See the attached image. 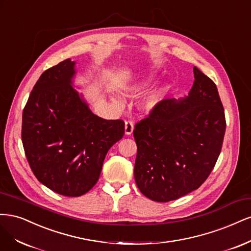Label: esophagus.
<instances>
[{
  "label": "esophagus",
  "mask_w": 251,
  "mask_h": 251,
  "mask_svg": "<svg viewBox=\"0 0 251 251\" xmlns=\"http://www.w3.org/2000/svg\"><path fill=\"white\" fill-rule=\"evenodd\" d=\"M133 131V123L131 122V121H126L125 122V133L127 135L131 134Z\"/></svg>",
  "instance_id": "obj_1"
}]
</instances>
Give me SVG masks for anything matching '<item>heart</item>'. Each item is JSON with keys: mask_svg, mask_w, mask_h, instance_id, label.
Returning <instances> with one entry per match:
<instances>
[{"mask_svg": "<svg viewBox=\"0 0 251 251\" xmlns=\"http://www.w3.org/2000/svg\"><path fill=\"white\" fill-rule=\"evenodd\" d=\"M150 83V78L149 77H143L142 79H137L132 83H130L127 87V93L130 96H139L144 92L145 88H146ZM165 94V88L163 87H156L155 90L150 92L146 98L144 99L143 102V107L147 110H151L155 108L157 105L160 103L161 99H163Z\"/></svg>", "mask_w": 251, "mask_h": 251, "instance_id": "obj_1", "label": "heart"}]
</instances>
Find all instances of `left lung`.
<instances>
[{"instance_id":"1","label":"left lung","mask_w":251,"mask_h":251,"mask_svg":"<svg viewBox=\"0 0 251 251\" xmlns=\"http://www.w3.org/2000/svg\"><path fill=\"white\" fill-rule=\"evenodd\" d=\"M189 96L165 99L136 123L134 178L143 195L157 202L197 190L220 155L226 122L217 86L194 67Z\"/></svg>"}]
</instances>
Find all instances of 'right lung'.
<instances>
[{
    "mask_svg": "<svg viewBox=\"0 0 251 251\" xmlns=\"http://www.w3.org/2000/svg\"><path fill=\"white\" fill-rule=\"evenodd\" d=\"M75 62L45 71L23 111L22 142L32 172L47 188L78 197L98 181L106 153L122 139V120L94 115L72 86Z\"/></svg>",
    "mask_w": 251,
    "mask_h": 251,
    "instance_id": "add662e5",
    "label": "right lung"
}]
</instances>
